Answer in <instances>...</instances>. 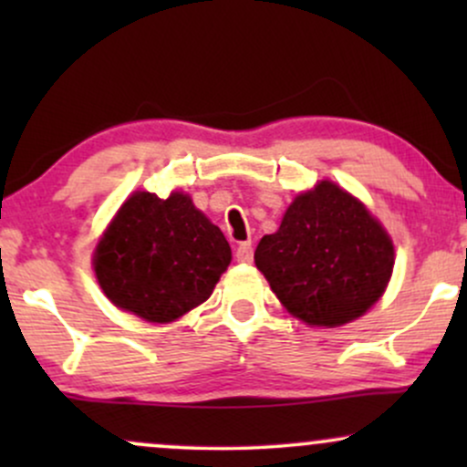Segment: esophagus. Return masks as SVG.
I'll list each match as a JSON object with an SVG mask.
<instances>
[{"mask_svg":"<svg viewBox=\"0 0 467 467\" xmlns=\"http://www.w3.org/2000/svg\"><path fill=\"white\" fill-rule=\"evenodd\" d=\"M234 256H237L239 264H250L252 261V244L250 241H244V244H239L237 252H234Z\"/></svg>","mask_w":467,"mask_h":467,"instance_id":"esophagus-1","label":"esophagus"}]
</instances>
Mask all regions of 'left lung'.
I'll return each instance as SVG.
<instances>
[{"label":"left lung","instance_id":"left-lung-1","mask_svg":"<svg viewBox=\"0 0 467 467\" xmlns=\"http://www.w3.org/2000/svg\"><path fill=\"white\" fill-rule=\"evenodd\" d=\"M393 241L356 197L334 182L301 192L254 264L289 314L316 327L358 318L382 296L393 272Z\"/></svg>","mask_w":467,"mask_h":467}]
</instances>
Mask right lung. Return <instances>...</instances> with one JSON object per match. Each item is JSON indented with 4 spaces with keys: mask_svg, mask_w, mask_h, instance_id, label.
I'll return each instance as SVG.
<instances>
[{
    "mask_svg": "<svg viewBox=\"0 0 467 467\" xmlns=\"http://www.w3.org/2000/svg\"><path fill=\"white\" fill-rule=\"evenodd\" d=\"M233 252L189 195L138 191L120 206L94 252V272L116 307L171 323L206 301Z\"/></svg>",
    "mask_w": 467,
    "mask_h": 467,
    "instance_id": "add662e5",
    "label": "right lung"
}]
</instances>
